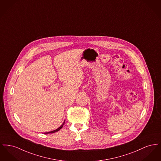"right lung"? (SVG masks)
<instances>
[{"label": "right lung", "instance_id": "obj_1", "mask_svg": "<svg viewBox=\"0 0 161 161\" xmlns=\"http://www.w3.org/2000/svg\"><path fill=\"white\" fill-rule=\"evenodd\" d=\"M64 122L63 123V124L59 127V128H58V129H57L56 130H54V131H50V132H45V134H49V133H53V132H57V131H58L59 130H60L62 128H63V125H64Z\"/></svg>", "mask_w": 161, "mask_h": 161}]
</instances>
